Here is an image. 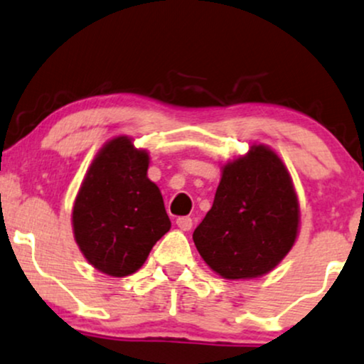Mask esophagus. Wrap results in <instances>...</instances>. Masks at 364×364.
<instances>
[{"label": "esophagus", "mask_w": 364, "mask_h": 364, "mask_svg": "<svg viewBox=\"0 0 364 364\" xmlns=\"http://www.w3.org/2000/svg\"><path fill=\"white\" fill-rule=\"evenodd\" d=\"M177 226L181 228L182 231H189L192 228V219L189 216H182L177 219Z\"/></svg>", "instance_id": "1"}]
</instances>
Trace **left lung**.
Masks as SVG:
<instances>
[{
	"label": "left lung",
	"mask_w": 364,
	"mask_h": 364,
	"mask_svg": "<svg viewBox=\"0 0 364 364\" xmlns=\"http://www.w3.org/2000/svg\"><path fill=\"white\" fill-rule=\"evenodd\" d=\"M299 200L284 161L264 145L224 165L213 208L196 228L204 262L228 280L262 277L291 250Z\"/></svg>",
	"instance_id": "obj_1"
}]
</instances>
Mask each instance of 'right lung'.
Segmentation results:
<instances>
[{"label": "right lung", "instance_id": "add662e5", "mask_svg": "<svg viewBox=\"0 0 364 364\" xmlns=\"http://www.w3.org/2000/svg\"><path fill=\"white\" fill-rule=\"evenodd\" d=\"M146 170V151L118 136L94 159L75 197V241L87 262L111 277L136 272L170 230L164 199Z\"/></svg>", "mask_w": 364, "mask_h": 364}]
</instances>
